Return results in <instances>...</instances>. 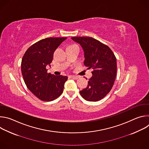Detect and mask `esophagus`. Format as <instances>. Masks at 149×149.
<instances>
[{"mask_svg":"<svg viewBox=\"0 0 149 149\" xmlns=\"http://www.w3.org/2000/svg\"><path fill=\"white\" fill-rule=\"evenodd\" d=\"M70 77L71 78L74 79H78L79 78L78 76H76V75H70Z\"/></svg>","mask_w":149,"mask_h":149,"instance_id":"esophagus-1","label":"esophagus"}]
</instances>
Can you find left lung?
<instances>
[{
  "label": "left lung",
  "mask_w": 149,
  "mask_h": 149,
  "mask_svg": "<svg viewBox=\"0 0 149 149\" xmlns=\"http://www.w3.org/2000/svg\"><path fill=\"white\" fill-rule=\"evenodd\" d=\"M71 39L84 50V65L93 69L87 87L79 93L87 101H98L109 94L113 86L117 74L116 58L107 45L92 37L74 36Z\"/></svg>",
  "instance_id": "8db88e82"
}]
</instances>
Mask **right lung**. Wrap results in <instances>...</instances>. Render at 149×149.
<instances>
[{
	"label": "right lung",
	"mask_w": 149,
	"mask_h": 149,
	"mask_svg": "<svg viewBox=\"0 0 149 149\" xmlns=\"http://www.w3.org/2000/svg\"><path fill=\"white\" fill-rule=\"evenodd\" d=\"M67 38H47L31 46L21 62V71L27 88L39 99L51 101L63 91L67 76L48 73L46 67L52 61L54 53Z\"/></svg>",
	"instance_id": "1"
}]
</instances>
